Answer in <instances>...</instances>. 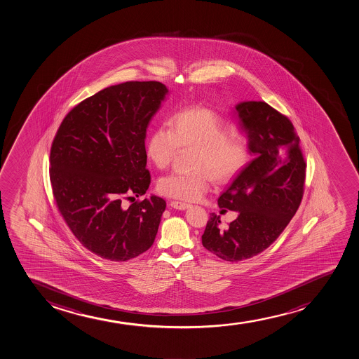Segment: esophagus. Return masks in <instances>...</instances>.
I'll use <instances>...</instances> for the list:
<instances>
[{
    "instance_id": "1",
    "label": "esophagus",
    "mask_w": 359,
    "mask_h": 359,
    "mask_svg": "<svg viewBox=\"0 0 359 359\" xmlns=\"http://www.w3.org/2000/svg\"><path fill=\"white\" fill-rule=\"evenodd\" d=\"M170 206L173 208H177V210H186L191 205L187 204V203H182V201H170Z\"/></svg>"
}]
</instances>
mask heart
<instances>
[{
  "mask_svg": "<svg viewBox=\"0 0 359 359\" xmlns=\"http://www.w3.org/2000/svg\"><path fill=\"white\" fill-rule=\"evenodd\" d=\"M168 126L156 128L147 153L155 166H170L180 148H194L192 173L162 177L158 189L166 197L199 201L211 187V179L224 184L243 170L249 156L248 137L238 126L228 124L211 109L191 108L177 112Z\"/></svg>",
  "mask_w": 359,
  "mask_h": 359,
  "instance_id": "heart-1",
  "label": "heart"
}]
</instances>
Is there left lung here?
Wrapping results in <instances>:
<instances>
[{
  "label": "left lung",
  "instance_id": "obj_1",
  "mask_svg": "<svg viewBox=\"0 0 359 359\" xmlns=\"http://www.w3.org/2000/svg\"><path fill=\"white\" fill-rule=\"evenodd\" d=\"M235 109L255 158L218 198L219 208L238 217L222 229L220 217L211 213L201 236L205 249L229 262L250 259L274 243L300 206L306 177L300 139L285 115L256 100Z\"/></svg>",
  "mask_w": 359,
  "mask_h": 359
}]
</instances>
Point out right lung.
I'll return each instance as SVG.
<instances>
[{
  "mask_svg": "<svg viewBox=\"0 0 359 359\" xmlns=\"http://www.w3.org/2000/svg\"><path fill=\"white\" fill-rule=\"evenodd\" d=\"M160 81H126L76 105L62 120L50 155L54 199L76 238L102 259L123 262L154 243L166 201L143 196L147 128L166 98Z\"/></svg>",
  "mask_w": 359,
  "mask_h": 359,
  "instance_id": "add662e5",
  "label": "right lung"
}]
</instances>
